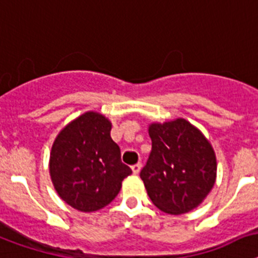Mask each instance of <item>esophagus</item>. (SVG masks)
<instances>
[{
  "label": "esophagus",
  "mask_w": 258,
  "mask_h": 258,
  "mask_svg": "<svg viewBox=\"0 0 258 258\" xmlns=\"http://www.w3.org/2000/svg\"><path fill=\"white\" fill-rule=\"evenodd\" d=\"M131 169H132V172H134V174L136 175V174H139V172H140V170H142V163L138 162V163H135V165H132Z\"/></svg>",
  "instance_id": "obj_1"
}]
</instances>
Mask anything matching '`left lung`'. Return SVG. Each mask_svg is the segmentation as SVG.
<instances>
[{"label": "left lung", "mask_w": 258, "mask_h": 258, "mask_svg": "<svg viewBox=\"0 0 258 258\" xmlns=\"http://www.w3.org/2000/svg\"><path fill=\"white\" fill-rule=\"evenodd\" d=\"M152 152L140 178L160 210L183 214L199 207L216 183V153L203 132L183 118L149 124Z\"/></svg>", "instance_id": "1"}]
</instances>
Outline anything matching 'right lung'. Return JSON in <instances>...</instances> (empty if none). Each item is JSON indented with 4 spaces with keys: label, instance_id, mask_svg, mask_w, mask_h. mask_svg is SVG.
<instances>
[{
    "label": "right lung",
    "instance_id": "add662e5",
    "mask_svg": "<svg viewBox=\"0 0 258 258\" xmlns=\"http://www.w3.org/2000/svg\"><path fill=\"white\" fill-rule=\"evenodd\" d=\"M111 123L96 111L70 122L55 138L49 172L62 200L80 212H96L115 199L132 174L110 136Z\"/></svg>",
    "mask_w": 258,
    "mask_h": 258
}]
</instances>
